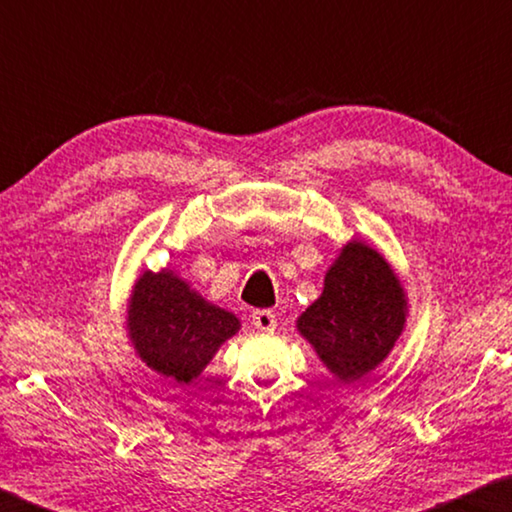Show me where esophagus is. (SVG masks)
Wrapping results in <instances>:
<instances>
[{"instance_id": "obj_1", "label": "esophagus", "mask_w": 512, "mask_h": 512, "mask_svg": "<svg viewBox=\"0 0 512 512\" xmlns=\"http://www.w3.org/2000/svg\"><path fill=\"white\" fill-rule=\"evenodd\" d=\"M253 326L257 330H264V333H270V330H275V326H277V317L273 310H255Z\"/></svg>"}]
</instances>
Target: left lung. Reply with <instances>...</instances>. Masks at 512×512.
<instances>
[{"mask_svg":"<svg viewBox=\"0 0 512 512\" xmlns=\"http://www.w3.org/2000/svg\"><path fill=\"white\" fill-rule=\"evenodd\" d=\"M408 295L393 264L350 239L324 275V290L302 315V335L339 384H355L384 362L406 330Z\"/></svg>","mask_w":512,"mask_h":512,"instance_id":"obj_1","label":"left lung"}]
</instances>
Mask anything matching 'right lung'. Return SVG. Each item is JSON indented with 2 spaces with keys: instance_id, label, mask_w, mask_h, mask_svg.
I'll use <instances>...</instances> for the list:
<instances>
[{
  "instance_id": "add662e5",
  "label": "right lung",
  "mask_w": 512,
  "mask_h": 512,
  "mask_svg": "<svg viewBox=\"0 0 512 512\" xmlns=\"http://www.w3.org/2000/svg\"><path fill=\"white\" fill-rule=\"evenodd\" d=\"M239 328L237 315L208 302L170 268L144 270L130 288L128 342L153 373L179 386L202 375Z\"/></svg>"
}]
</instances>
